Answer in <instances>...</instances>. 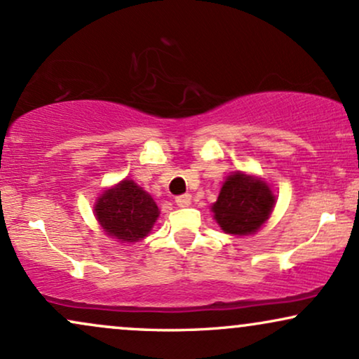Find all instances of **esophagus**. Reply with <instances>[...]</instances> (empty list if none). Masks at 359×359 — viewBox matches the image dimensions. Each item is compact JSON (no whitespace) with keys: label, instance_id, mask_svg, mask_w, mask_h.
<instances>
[{"label":"esophagus","instance_id":"esophagus-1","mask_svg":"<svg viewBox=\"0 0 359 359\" xmlns=\"http://www.w3.org/2000/svg\"><path fill=\"white\" fill-rule=\"evenodd\" d=\"M175 203H177V205H179V208H189V205H191V203H192L191 194H182V196L177 197Z\"/></svg>","mask_w":359,"mask_h":359}]
</instances>
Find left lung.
I'll return each mask as SVG.
<instances>
[{"instance_id": "1", "label": "left lung", "mask_w": 359, "mask_h": 359, "mask_svg": "<svg viewBox=\"0 0 359 359\" xmlns=\"http://www.w3.org/2000/svg\"><path fill=\"white\" fill-rule=\"evenodd\" d=\"M273 204L275 196L263 180L236 172L222 185L212 212L226 233L245 236L262 228Z\"/></svg>"}]
</instances>
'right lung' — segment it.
<instances>
[{"label":"right lung","mask_w":359,"mask_h":359,"mask_svg":"<svg viewBox=\"0 0 359 359\" xmlns=\"http://www.w3.org/2000/svg\"><path fill=\"white\" fill-rule=\"evenodd\" d=\"M94 211L102 229L123 243L145 238L158 217L155 201L133 180H123L106 191Z\"/></svg>","instance_id":"1"}]
</instances>
